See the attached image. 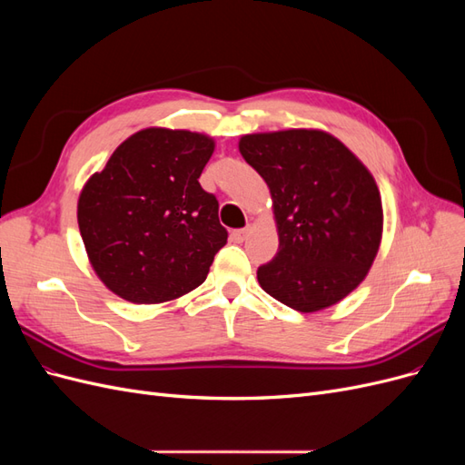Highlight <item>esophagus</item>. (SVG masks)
I'll return each mask as SVG.
<instances>
[{"instance_id": "1", "label": "esophagus", "mask_w": 465, "mask_h": 465, "mask_svg": "<svg viewBox=\"0 0 465 465\" xmlns=\"http://www.w3.org/2000/svg\"><path fill=\"white\" fill-rule=\"evenodd\" d=\"M250 231H252V227H246V229H238V231H232V234H231V238L234 242H244L246 238L250 236Z\"/></svg>"}]
</instances>
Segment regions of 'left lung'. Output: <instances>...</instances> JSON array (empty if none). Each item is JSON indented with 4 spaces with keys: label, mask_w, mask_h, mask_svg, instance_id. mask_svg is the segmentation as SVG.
Returning a JSON list of instances; mask_svg holds the SVG:
<instances>
[{
    "label": "left lung",
    "mask_w": 465,
    "mask_h": 465,
    "mask_svg": "<svg viewBox=\"0 0 465 465\" xmlns=\"http://www.w3.org/2000/svg\"><path fill=\"white\" fill-rule=\"evenodd\" d=\"M238 151L270 188L277 224L279 252L258 267L260 287L304 314L343 301L382 242V198L369 168L312 128L248 134Z\"/></svg>",
    "instance_id": "1"
}]
</instances>
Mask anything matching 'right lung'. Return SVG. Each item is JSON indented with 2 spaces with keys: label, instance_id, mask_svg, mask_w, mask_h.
<instances>
[{
  "label": "right lung",
  "instance_id": "1",
  "mask_svg": "<svg viewBox=\"0 0 465 465\" xmlns=\"http://www.w3.org/2000/svg\"><path fill=\"white\" fill-rule=\"evenodd\" d=\"M205 134L145 128L83 186L79 232L96 277L120 299L161 304L198 289L227 244L219 202L200 186Z\"/></svg>",
  "mask_w": 465,
  "mask_h": 465
}]
</instances>
